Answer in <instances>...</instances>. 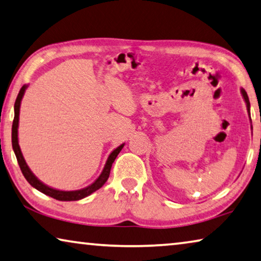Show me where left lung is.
<instances>
[{
	"mask_svg": "<svg viewBox=\"0 0 261 261\" xmlns=\"http://www.w3.org/2000/svg\"><path fill=\"white\" fill-rule=\"evenodd\" d=\"M241 93H242V96L244 98V101H245V103H246V109H247V113H249V116H250V101H249V96H247L246 92L243 88L241 89ZM250 119H251V117H250Z\"/></svg>",
	"mask_w": 261,
	"mask_h": 261,
	"instance_id": "8db88e82",
	"label": "left lung"
}]
</instances>
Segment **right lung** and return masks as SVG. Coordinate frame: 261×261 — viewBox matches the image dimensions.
I'll return each mask as SVG.
<instances>
[{
    "label": "right lung",
    "mask_w": 261,
    "mask_h": 261,
    "mask_svg": "<svg viewBox=\"0 0 261 261\" xmlns=\"http://www.w3.org/2000/svg\"><path fill=\"white\" fill-rule=\"evenodd\" d=\"M28 85H24L22 88H20L19 93L17 95V98H16L15 102V117H14V122H12V129H11V143H12V150L15 152L16 158H17L18 165L20 167V171H22L24 177H25L27 181L30 184L32 187L36 188L37 190H39L40 193L45 194V195H48L53 198H56L58 201H79L82 200L87 196H89L90 194H93L94 192H96L97 189H100L103 185L107 182L108 180L109 174H110V169L111 166H113V163L116 159V156L118 155V153L122 151V148L124 147V144L119 145L118 147H116L115 150L110 153L108 159L106 161L105 167H103L101 174L98 175L96 180L94 181L92 185L87 186V187L82 188V189H77V190H59L56 188L49 187V186L45 185L44 182L37 177L30 168H29L28 164L24 156L22 154V151H20L19 144H18V124H19V109H20V102H22V98L24 96V93L28 88Z\"/></svg>",
    "instance_id": "1"
}]
</instances>
